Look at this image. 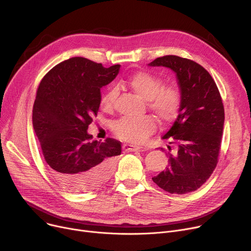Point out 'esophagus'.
I'll use <instances>...</instances> for the list:
<instances>
[{
	"instance_id": "1",
	"label": "esophagus",
	"mask_w": 251,
	"mask_h": 251,
	"mask_svg": "<svg viewBox=\"0 0 251 251\" xmlns=\"http://www.w3.org/2000/svg\"><path fill=\"white\" fill-rule=\"evenodd\" d=\"M123 149H124L126 152L144 151V148H143V147H139V146H135V145H129V144H125V145H123Z\"/></svg>"
}]
</instances>
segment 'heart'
<instances>
[{"label":"heart","mask_w":251,"mask_h":251,"mask_svg":"<svg viewBox=\"0 0 251 251\" xmlns=\"http://www.w3.org/2000/svg\"><path fill=\"white\" fill-rule=\"evenodd\" d=\"M141 98L148 101V107L163 123L172 122L178 114L182 104L181 93L176 86H164V81L148 71H138L125 82ZM117 89L107 90L100 99V107L105 112H112L117 97ZM156 127L151 116L139 119H121L113 126L117 138L128 143H141Z\"/></svg>","instance_id":"b5f03b06"}]
</instances>
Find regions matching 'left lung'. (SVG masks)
<instances>
[{
  "mask_svg": "<svg viewBox=\"0 0 251 251\" xmlns=\"http://www.w3.org/2000/svg\"><path fill=\"white\" fill-rule=\"evenodd\" d=\"M149 65L171 68L182 97L176 121L162 137L176 148H161L169 157V167L152 180L170 194L194 192L206 182L219 162L225 123L221 93L207 70L194 60L165 55Z\"/></svg>",
  "mask_w": 251,
  "mask_h": 251,
  "instance_id": "obj_1",
  "label": "left lung"
}]
</instances>
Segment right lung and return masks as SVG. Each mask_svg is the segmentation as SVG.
<instances>
[{
	"instance_id": "obj_1",
	"label": "right lung",
	"mask_w": 251,
	"mask_h": 251,
	"mask_svg": "<svg viewBox=\"0 0 251 251\" xmlns=\"http://www.w3.org/2000/svg\"><path fill=\"white\" fill-rule=\"evenodd\" d=\"M84 57H71L42 79L32 107V126L52 176L75 193L95 190L109 180L121 143L92 141L88 125L97 115L100 88L118 75Z\"/></svg>"
}]
</instances>
